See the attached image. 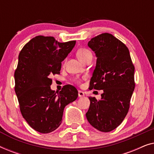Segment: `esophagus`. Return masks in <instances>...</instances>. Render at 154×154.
I'll list each match as a JSON object with an SVG mask.
<instances>
[{"label":"esophagus","instance_id":"obj_1","mask_svg":"<svg viewBox=\"0 0 154 154\" xmlns=\"http://www.w3.org/2000/svg\"><path fill=\"white\" fill-rule=\"evenodd\" d=\"M84 95H85L84 92L81 91V90H79V97H83Z\"/></svg>","mask_w":154,"mask_h":154}]
</instances>
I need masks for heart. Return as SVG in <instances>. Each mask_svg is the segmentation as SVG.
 Listing matches in <instances>:
<instances>
[{
    "label": "heart",
    "instance_id": "b5f03b06",
    "mask_svg": "<svg viewBox=\"0 0 154 154\" xmlns=\"http://www.w3.org/2000/svg\"><path fill=\"white\" fill-rule=\"evenodd\" d=\"M90 55H92V52L90 50L85 49V48H81V49L78 50L77 52V57L80 61L84 60V59H85L87 57ZM76 82L77 83H80L81 81L80 80H77Z\"/></svg>",
    "mask_w": 154,
    "mask_h": 154
}]
</instances>
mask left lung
I'll use <instances>...</instances> for the list:
<instances>
[{"mask_svg": "<svg viewBox=\"0 0 154 154\" xmlns=\"http://www.w3.org/2000/svg\"><path fill=\"white\" fill-rule=\"evenodd\" d=\"M97 57L90 89L102 90V98L90 97L86 118L101 132L114 130L125 119L134 89V67L125 44L108 33L92 38L88 43Z\"/></svg>", "mask_w": 154, "mask_h": 154, "instance_id": "1", "label": "left lung"}]
</instances>
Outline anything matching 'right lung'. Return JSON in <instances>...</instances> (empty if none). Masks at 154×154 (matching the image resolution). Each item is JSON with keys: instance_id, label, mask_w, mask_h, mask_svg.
I'll use <instances>...</instances> for the list:
<instances>
[{"instance_id": "right-lung-1", "label": "right lung", "mask_w": 154, "mask_h": 154, "mask_svg": "<svg viewBox=\"0 0 154 154\" xmlns=\"http://www.w3.org/2000/svg\"><path fill=\"white\" fill-rule=\"evenodd\" d=\"M75 45V41L60 43L54 37L38 35L19 54L14 90L20 111L29 125L41 133L55 130L62 123L65 106L79 95L70 85L58 92L50 88V75L60 73L62 62Z\"/></svg>"}]
</instances>
